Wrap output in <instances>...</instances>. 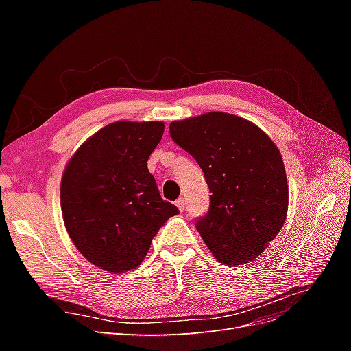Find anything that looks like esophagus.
<instances>
[{
    "mask_svg": "<svg viewBox=\"0 0 351 351\" xmlns=\"http://www.w3.org/2000/svg\"><path fill=\"white\" fill-rule=\"evenodd\" d=\"M176 205L178 206L180 210H184V208H186V200H184V197H178V199L176 200Z\"/></svg>",
    "mask_w": 351,
    "mask_h": 351,
    "instance_id": "esophagus-1",
    "label": "esophagus"
}]
</instances>
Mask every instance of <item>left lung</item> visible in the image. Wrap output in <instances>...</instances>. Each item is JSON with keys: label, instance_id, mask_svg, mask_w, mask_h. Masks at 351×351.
I'll use <instances>...</instances> for the list:
<instances>
[{"label": "left lung", "instance_id": "8db88e82", "mask_svg": "<svg viewBox=\"0 0 351 351\" xmlns=\"http://www.w3.org/2000/svg\"><path fill=\"white\" fill-rule=\"evenodd\" d=\"M171 139L192 155L212 193L196 230L227 265L253 261L278 234L289 186L278 147L258 125L226 112L169 124Z\"/></svg>", "mask_w": 351, "mask_h": 351}]
</instances>
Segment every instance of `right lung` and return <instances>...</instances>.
<instances>
[{
  "mask_svg": "<svg viewBox=\"0 0 351 351\" xmlns=\"http://www.w3.org/2000/svg\"><path fill=\"white\" fill-rule=\"evenodd\" d=\"M164 123L117 121L84 142L66 167L61 210L70 239L98 268L127 272L178 208L159 195L147 158Z\"/></svg>",
  "mask_w": 351,
  "mask_h": 351,
  "instance_id": "add662e5",
  "label": "right lung"
}]
</instances>
